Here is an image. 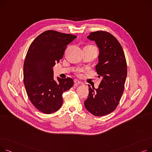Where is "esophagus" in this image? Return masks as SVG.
I'll return each instance as SVG.
<instances>
[{"instance_id":"obj_1","label":"esophagus","mask_w":152,"mask_h":152,"mask_svg":"<svg viewBox=\"0 0 152 152\" xmlns=\"http://www.w3.org/2000/svg\"><path fill=\"white\" fill-rule=\"evenodd\" d=\"M74 83H75V86H77L79 84H82V83L80 82V81H79L77 79H75Z\"/></svg>"}]
</instances>
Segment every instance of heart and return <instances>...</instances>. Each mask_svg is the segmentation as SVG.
<instances>
[{
  "instance_id": "heart-1",
  "label": "heart",
  "mask_w": 152,
  "mask_h": 152,
  "mask_svg": "<svg viewBox=\"0 0 152 152\" xmlns=\"http://www.w3.org/2000/svg\"><path fill=\"white\" fill-rule=\"evenodd\" d=\"M82 71H83L82 69H78V70L77 71V72H76V73H77V75L78 76H81V73Z\"/></svg>"
}]
</instances>
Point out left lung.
<instances>
[{"label":"left lung","instance_id":"obj_1","mask_svg":"<svg viewBox=\"0 0 152 152\" xmlns=\"http://www.w3.org/2000/svg\"><path fill=\"white\" fill-rule=\"evenodd\" d=\"M87 38L99 49V63L95 69L102 80L98 89L89 84V96L84 106L94 116H105L116 108L124 89L127 63L123 48L108 32H92Z\"/></svg>","mask_w":152,"mask_h":152}]
</instances>
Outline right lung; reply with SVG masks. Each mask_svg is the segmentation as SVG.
<instances>
[{
	"instance_id": "add662e5",
	"label": "right lung",
	"mask_w": 152,
	"mask_h": 152,
	"mask_svg": "<svg viewBox=\"0 0 152 152\" xmlns=\"http://www.w3.org/2000/svg\"><path fill=\"white\" fill-rule=\"evenodd\" d=\"M75 35L48 30L30 45L23 66L24 84L33 105L40 111L50 114L60 108L62 94L73 86L71 77L53 79V67L62 58Z\"/></svg>"
}]
</instances>
